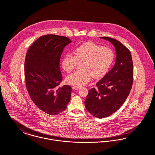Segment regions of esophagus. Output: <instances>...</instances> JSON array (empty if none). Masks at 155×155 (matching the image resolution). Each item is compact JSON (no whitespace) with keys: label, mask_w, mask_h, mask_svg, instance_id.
Instances as JSON below:
<instances>
[{"label":"esophagus","mask_w":155,"mask_h":155,"mask_svg":"<svg viewBox=\"0 0 155 155\" xmlns=\"http://www.w3.org/2000/svg\"><path fill=\"white\" fill-rule=\"evenodd\" d=\"M72 89H74V90H78V89H80V87H76V86H73Z\"/></svg>","instance_id":"obj_1"}]
</instances>
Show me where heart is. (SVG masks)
<instances>
[{"label":"heart","instance_id":"obj_1","mask_svg":"<svg viewBox=\"0 0 155 155\" xmlns=\"http://www.w3.org/2000/svg\"><path fill=\"white\" fill-rule=\"evenodd\" d=\"M74 56L66 54L62 60V67L67 73L72 71L80 63L81 70L76 71L66 78V82L73 86L82 87L94 78L103 77L108 71L113 60V53L110 48L102 47L92 42L79 46Z\"/></svg>","mask_w":155,"mask_h":155}]
</instances>
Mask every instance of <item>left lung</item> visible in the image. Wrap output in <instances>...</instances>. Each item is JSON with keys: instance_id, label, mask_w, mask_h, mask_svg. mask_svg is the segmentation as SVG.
<instances>
[{"instance_id": "8db88e82", "label": "left lung", "mask_w": 155, "mask_h": 155, "mask_svg": "<svg viewBox=\"0 0 155 155\" xmlns=\"http://www.w3.org/2000/svg\"><path fill=\"white\" fill-rule=\"evenodd\" d=\"M113 45L116 51L114 66L89 90L85 101L89 112L98 118L110 116L117 110L130 94L133 83V63L129 49L119 41L109 37L100 38Z\"/></svg>"}]
</instances>
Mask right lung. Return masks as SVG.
<instances>
[{
  "label": "right lung",
  "instance_id": "add662e5",
  "mask_svg": "<svg viewBox=\"0 0 155 155\" xmlns=\"http://www.w3.org/2000/svg\"><path fill=\"white\" fill-rule=\"evenodd\" d=\"M71 42L64 36L44 35L32 44L26 54L24 74L27 91L36 106L49 114L63 111L70 100L71 87L58 86L62 81L61 55Z\"/></svg>",
  "mask_w": 155,
  "mask_h": 155
}]
</instances>
